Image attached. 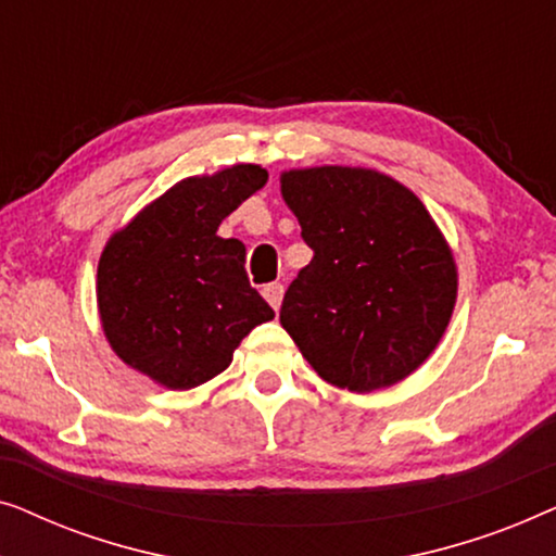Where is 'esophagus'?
<instances>
[{
    "mask_svg": "<svg viewBox=\"0 0 556 556\" xmlns=\"http://www.w3.org/2000/svg\"><path fill=\"white\" fill-rule=\"evenodd\" d=\"M263 295H265V301L270 303V308L278 311L280 308V301H283V286H280V283H268V286L263 288Z\"/></svg>",
    "mask_w": 556,
    "mask_h": 556,
    "instance_id": "obj_1",
    "label": "esophagus"
}]
</instances>
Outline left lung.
<instances>
[{
    "instance_id": "8db88e82",
    "label": "left lung",
    "mask_w": 556,
    "mask_h": 556,
    "mask_svg": "<svg viewBox=\"0 0 556 556\" xmlns=\"http://www.w3.org/2000/svg\"><path fill=\"white\" fill-rule=\"evenodd\" d=\"M280 194L314 250L280 306L303 359L349 392L402 382L435 352L458 295L435 219L405 185L364 166L283 172Z\"/></svg>"
}]
</instances>
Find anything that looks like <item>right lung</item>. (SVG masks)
Here are the masks:
<instances>
[{
	"mask_svg": "<svg viewBox=\"0 0 556 556\" xmlns=\"http://www.w3.org/2000/svg\"><path fill=\"white\" fill-rule=\"evenodd\" d=\"M265 181L257 164L187 177L111 235L96 299L121 362L166 390H192L230 367L240 341L276 316L250 286L245 245L217 235Z\"/></svg>",
	"mask_w": 556,
	"mask_h": 556,
	"instance_id": "1",
	"label": "right lung"
}]
</instances>
